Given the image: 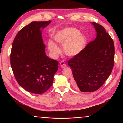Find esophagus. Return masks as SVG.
<instances>
[{
    "label": "esophagus",
    "instance_id": "1",
    "mask_svg": "<svg viewBox=\"0 0 123 123\" xmlns=\"http://www.w3.org/2000/svg\"><path fill=\"white\" fill-rule=\"evenodd\" d=\"M60 66H61V67L62 68H64L66 67V65L64 61H61L60 62Z\"/></svg>",
    "mask_w": 123,
    "mask_h": 123
}]
</instances>
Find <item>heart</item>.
<instances>
[{
    "label": "heart",
    "mask_w": 123,
    "mask_h": 123,
    "mask_svg": "<svg viewBox=\"0 0 123 123\" xmlns=\"http://www.w3.org/2000/svg\"><path fill=\"white\" fill-rule=\"evenodd\" d=\"M53 38L55 42L63 44L65 53L69 56H75L80 54L86 46L87 37L80 33L79 30L74 28H67L57 32ZM48 47L51 53L54 57L60 53L61 49L52 40L48 42Z\"/></svg>",
    "instance_id": "obj_1"
}]
</instances>
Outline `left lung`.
I'll use <instances>...</instances> for the list:
<instances>
[{
	"label": "left lung",
	"mask_w": 123,
	"mask_h": 123,
	"mask_svg": "<svg viewBox=\"0 0 123 123\" xmlns=\"http://www.w3.org/2000/svg\"><path fill=\"white\" fill-rule=\"evenodd\" d=\"M92 24L96 32L95 39L68 62L77 87L83 92H93L101 87L112 72L114 62L112 39L103 26L94 22Z\"/></svg>",
	"instance_id": "1"
}]
</instances>
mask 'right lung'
<instances>
[{"mask_svg":"<svg viewBox=\"0 0 123 123\" xmlns=\"http://www.w3.org/2000/svg\"><path fill=\"white\" fill-rule=\"evenodd\" d=\"M51 21H33L18 32L10 55L11 66L20 86L34 94H42L52 85L58 62L46 55L42 29Z\"/></svg>","mask_w":123,"mask_h":123,"instance_id":"add662e5","label":"right lung"}]
</instances>
